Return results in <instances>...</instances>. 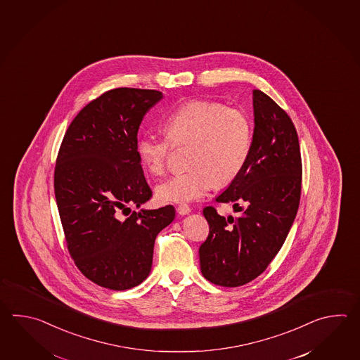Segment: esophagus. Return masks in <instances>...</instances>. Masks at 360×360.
Returning a JSON list of instances; mask_svg holds the SVG:
<instances>
[{"instance_id": "34e87169", "label": "esophagus", "mask_w": 360, "mask_h": 360, "mask_svg": "<svg viewBox=\"0 0 360 360\" xmlns=\"http://www.w3.org/2000/svg\"><path fill=\"white\" fill-rule=\"evenodd\" d=\"M177 214H188L191 211V207L188 206V205H179L176 208Z\"/></svg>"}]
</instances>
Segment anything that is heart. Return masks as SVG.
Listing matches in <instances>:
<instances>
[{
    "instance_id": "b5f03b06",
    "label": "heart",
    "mask_w": 360,
    "mask_h": 360,
    "mask_svg": "<svg viewBox=\"0 0 360 360\" xmlns=\"http://www.w3.org/2000/svg\"><path fill=\"white\" fill-rule=\"evenodd\" d=\"M166 136L146 134L136 144L139 160L152 175L166 169L172 144H191V169L155 188L163 203H186L205 197L217 184L231 183L245 167L252 146V122L245 110L212 100H193L163 121Z\"/></svg>"
}]
</instances>
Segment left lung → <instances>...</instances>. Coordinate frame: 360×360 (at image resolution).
<instances>
[{"mask_svg": "<svg viewBox=\"0 0 360 360\" xmlns=\"http://www.w3.org/2000/svg\"><path fill=\"white\" fill-rule=\"evenodd\" d=\"M252 146L245 167L216 202L231 203L237 217L208 206L210 234L199 247L200 271L222 287H239L265 271L282 248L297 214L302 165L290 115L253 90Z\"/></svg>", "mask_w": 360, "mask_h": 360, "instance_id": "obj_1", "label": "left lung"}]
</instances>
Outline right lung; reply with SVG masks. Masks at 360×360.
Masks as SVG:
<instances>
[{"instance_id":"obj_1","label":"right lung","mask_w":360,"mask_h":360,"mask_svg":"<svg viewBox=\"0 0 360 360\" xmlns=\"http://www.w3.org/2000/svg\"><path fill=\"white\" fill-rule=\"evenodd\" d=\"M162 98L129 87L104 92L69 124L56 158L55 198L69 253L87 279L113 291L146 281L155 237L175 219L172 206L120 219L152 197L136 144L144 115Z\"/></svg>"}]
</instances>
